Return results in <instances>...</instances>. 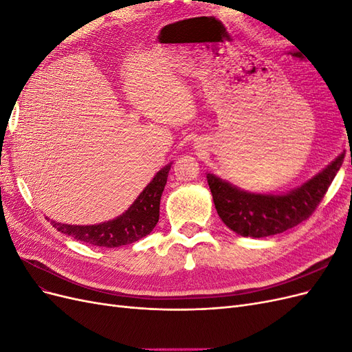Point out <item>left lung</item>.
<instances>
[{
    "label": "left lung",
    "mask_w": 352,
    "mask_h": 352,
    "mask_svg": "<svg viewBox=\"0 0 352 352\" xmlns=\"http://www.w3.org/2000/svg\"><path fill=\"white\" fill-rule=\"evenodd\" d=\"M342 153L323 172L285 195L250 194L207 175L212 201L220 219L242 236L264 238L282 233L310 217L344 163Z\"/></svg>",
    "instance_id": "1"
}]
</instances>
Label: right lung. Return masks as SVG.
<instances>
[{
  "label": "right lung",
  "instance_id": "right-lung-1",
  "mask_svg": "<svg viewBox=\"0 0 352 352\" xmlns=\"http://www.w3.org/2000/svg\"><path fill=\"white\" fill-rule=\"evenodd\" d=\"M170 167H172V164H167L164 168L160 170L150 185L136 198L131 208L114 220L92 226L61 225L57 221H51V225L73 239L97 245V247L116 248L120 247V245L140 241L141 238L150 235V232L158 223L160 199H162V194L167 182Z\"/></svg>",
  "mask_w": 352,
  "mask_h": 352
}]
</instances>
